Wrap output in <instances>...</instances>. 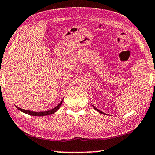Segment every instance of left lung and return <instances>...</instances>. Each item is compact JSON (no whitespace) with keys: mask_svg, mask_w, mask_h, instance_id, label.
Returning a JSON list of instances; mask_svg holds the SVG:
<instances>
[{"mask_svg":"<svg viewBox=\"0 0 155 155\" xmlns=\"http://www.w3.org/2000/svg\"><path fill=\"white\" fill-rule=\"evenodd\" d=\"M93 107H94V109H95V110H97L98 112H100V113H102V114H105V113H102V111L99 110L97 109V108H96L95 107H94V106H93Z\"/></svg>","mask_w":155,"mask_h":155,"instance_id":"1","label":"left lung"}]
</instances>
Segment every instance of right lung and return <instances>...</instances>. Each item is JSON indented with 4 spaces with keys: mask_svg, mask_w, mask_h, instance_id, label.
<instances>
[{
    "mask_svg": "<svg viewBox=\"0 0 155 155\" xmlns=\"http://www.w3.org/2000/svg\"><path fill=\"white\" fill-rule=\"evenodd\" d=\"M62 102L63 100L61 101L60 103L56 107H54L53 109L50 110H48V111H42V112H33V111H29V110H24V109H21V108L18 107L16 106V107H17V109L19 110H21V112H23V113H27L28 115H35V116H43V115H51V114H53L55 112H56L59 109V107H61V104H62Z\"/></svg>",
    "mask_w": 155,
    "mask_h": 155,
    "instance_id": "1",
    "label": "right lung"
}]
</instances>
